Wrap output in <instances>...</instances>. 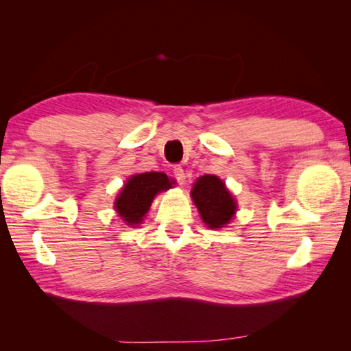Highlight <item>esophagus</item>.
Instances as JSON below:
<instances>
[{"label": "esophagus", "mask_w": 351, "mask_h": 351, "mask_svg": "<svg viewBox=\"0 0 351 351\" xmlns=\"http://www.w3.org/2000/svg\"><path fill=\"white\" fill-rule=\"evenodd\" d=\"M173 176H175V180L180 182V184H182L184 181H186V175H184V169L181 167L180 164H176V165H173Z\"/></svg>", "instance_id": "esophagus-1"}]
</instances>
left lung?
I'll return each mask as SVG.
<instances>
[{"label":"left lung","mask_w":351,"mask_h":351,"mask_svg":"<svg viewBox=\"0 0 351 351\" xmlns=\"http://www.w3.org/2000/svg\"><path fill=\"white\" fill-rule=\"evenodd\" d=\"M192 198L203 221L212 229L228 224L237 209L232 195L228 192L224 182L213 175L201 176L195 182Z\"/></svg>","instance_id":"obj_1"}]
</instances>
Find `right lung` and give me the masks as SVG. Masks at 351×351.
<instances>
[{
  "label": "right lung",
  "mask_w": 351,
  "mask_h": 351,
  "mask_svg": "<svg viewBox=\"0 0 351 351\" xmlns=\"http://www.w3.org/2000/svg\"><path fill=\"white\" fill-rule=\"evenodd\" d=\"M167 175L161 171H150L130 178L116 199V210L128 224H138L152 206L154 195L171 187Z\"/></svg>",
  "instance_id": "add662e5"
}]
</instances>
